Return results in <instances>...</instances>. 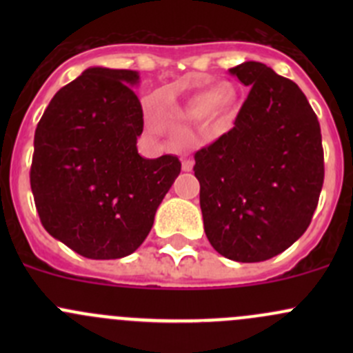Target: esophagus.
<instances>
[{"label": "esophagus", "mask_w": 353, "mask_h": 353, "mask_svg": "<svg viewBox=\"0 0 353 353\" xmlns=\"http://www.w3.org/2000/svg\"><path fill=\"white\" fill-rule=\"evenodd\" d=\"M194 165V160L193 159H184L183 160V170L184 172H191Z\"/></svg>", "instance_id": "34e87169"}]
</instances>
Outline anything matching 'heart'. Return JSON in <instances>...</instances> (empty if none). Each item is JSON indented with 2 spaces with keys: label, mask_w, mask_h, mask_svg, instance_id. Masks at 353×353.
Returning a JSON list of instances; mask_svg holds the SVG:
<instances>
[{
  "label": "heart",
  "mask_w": 353,
  "mask_h": 353,
  "mask_svg": "<svg viewBox=\"0 0 353 353\" xmlns=\"http://www.w3.org/2000/svg\"><path fill=\"white\" fill-rule=\"evenodd\" d=\"M237 102V92L232 87H210L205 90L198 92L193 97L188 99L184 104H179V108L174 114H163L162 119L165 126H170L172 123H198L205 119L206 116L213 117V123L216 126H225L230 119L234 108ZM143 116L145 124L148 130L160 131L159 114H157V102L154 99H147L143 104Z\"/></svg>",
  "instance_id": "b5f03b06"
}]
</instances>
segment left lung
<instances>
[{
	"label": "left lung",
	"mask_w": 353,
	"mask_h": 353,
	"mask_svg": "<svg viewBox=\"0 0 353 353\" xmlns=\"http://www.w3.org/2000/svg\"><path fill=\"white\" fill-rule=\"evenodd\" d=\"M229 73L251 87L234 128L194 155L210 244L239 263L290 248L309 227L325 179L321 128L301 88L258 61Z\"/></svg>",
	"instance_id": "left-lung-1"
}]
</instances>
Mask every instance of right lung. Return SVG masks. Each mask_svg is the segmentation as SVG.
Returning a JSON list of instances; mask_svg holds the SVG:
<instances>
[{"mask_svg": "<svg viewBox=\"0 0 353 353\" xmlns=\"http://www.w3.org/2000/svg\"><path fill=\"white\" fill-rule=\"evenodd\" d=\"M138 71L87 68L52 97L35 130L30 188L41 222L85 258L137 251L181 172L177 157L138 154Z\"/></svg>", "mask_w": 353, "mask_h": 353, "instance_id": "obj_1", "label": "right lung"}]
</instances>
